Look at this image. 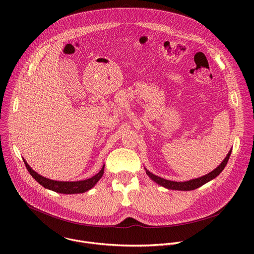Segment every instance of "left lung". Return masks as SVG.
<instances>
[{"label": "left lung", "mask_w": 254, "mask_h": 254, "mask_svg": "<svg viewBox=\"0 0 254 254\" xmlns=\"http://www.w3.org/2000/svg\"><path fill=\"white\" fill-rule=\"evenodd\" d=\"M230 155H231V150L228 153V155L226 156V158L223 160V162L218 167H217L215 170H213L211 173H209V174H207V175H205L203 177L197 178V179L186 181V182H175V181H170V180L163 179L161 177H158V176L152 174L147 169H146V173L154 181V182H156L160 186H163V187H165L167 189L179 190V191H191V190H195V189L201 187L202 185L206 184L207 182H209V181L213 180L214 178H216L217 176H218L224 170L225 166L227 165V162L229 160Z\"/></svg>", "instance_id": "8db88e82"}]
</instances>
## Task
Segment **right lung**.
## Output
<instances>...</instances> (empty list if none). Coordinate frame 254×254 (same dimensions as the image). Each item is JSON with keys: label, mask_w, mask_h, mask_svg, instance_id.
Listing matches in <instances>:
<instances>
[{"label": "right lung", "mask_w": 254, "mask_h": 254, "mask_svg": "<svg viewBox=\"0 0 254 254\" xmlns=\"http://www.w3.org/2000/svg\"><path fill=\"white\" fill-rule=\"evenodd\" d=\"M24 163H25V166H26L28 172L30 173V175L36 181H37L40 185H42L46 189H49V190H52L54 192L61 193V194L84 193V192L90 190L92 187H94V185L98 182L104 173V165H103L101 170L96 175H94L93 177H91L89 179L82 180V181H76V182H61V181L50 180L48 178H45V177L39 175L38 173H36L34 170H32V168L28 165V163L25 160H24Z\"/></svg>", "instance_id": "1"}]
</instances>
